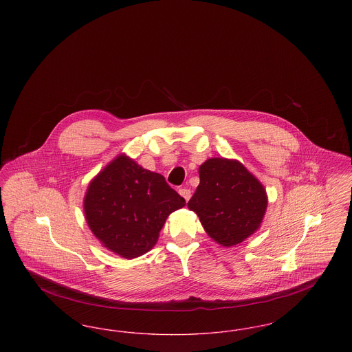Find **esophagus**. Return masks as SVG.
Listing matches in <instances>:
<instances>
[{"label":"esophagus","mask_w":352,"mask_h":352,"mask_svg":"<svg viewBox=\"0 0 352 352\" xmlns=\"http://www.w3.org/2000/svg\"><path fill=\"white\" fill-rule=\"evenodd\" d=\"M179 195L184 197V201H188V199L191 198V191L187 187H182V188H179Z\"/></svg>","instance_id":"34e87169"}]
</instances>
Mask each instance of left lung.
I'll return each instance as SVG.
<instances>
[{"label":"left lung","mask_w":352,"mask_h":352,"mask_svg":"<svg viewBox=\"0 0 352 352\" xmlns=\"http://www.w3.org/2000/svg\"><path fill=\"white\" fill-rule=\"evenodd\" d=\"M199 186L187 207L221 247H234L254 234L268 207L265 187L237 160L208 158L199 166Z\"/></svg>","instance_id":"8db88e82"}]
</instances>
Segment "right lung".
Returning a JSON list of instances; mask_svg holds the SVG:
<instances>
[{
    "mask_svg": "<svg viewBox=\"0 0 352 352\" xmlns=\"http://www.w3.org/2000/svg\"><path fill=\"white\" fill-rule=\"evenodd\" d=\"M184 198L164 175L118 154L89 182L84 195L87 224L104 248L132 260L151 251L168 215Z\"/></svg>",
    "mask_w": 352,
    "mask_h": 352,
    "instance_id": "right-lung-1",
    "label": "right lung"
}]
</instances>
